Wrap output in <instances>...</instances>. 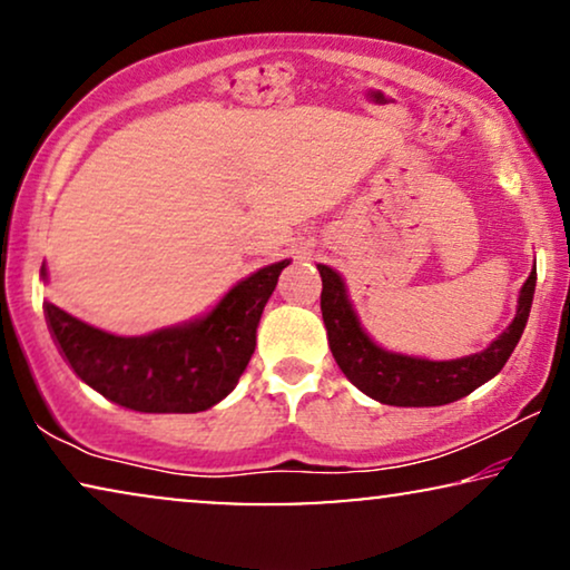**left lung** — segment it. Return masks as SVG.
<instances>
[{"label":"left lung","instance_id":"1","mask_svg":"<svg viewBox=\"0 0 570 570\" xmlns=\"http://www.w3.org/2000/svg\"><path fill=\"white\" fill-rule=\"evenodd\" d=\"M318 275H322V316L334 361L363 394L392 407H441L472 394L495 373H501L527 326L537 283L534 267L519 291L513 322L482 353L456 361H428V357L389 353L376 345L357 322L347 287L337 272L318 264Z\"/></svg>","mask_w":570,"mask_h":570}]
</instances>
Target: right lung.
<instances>
[{"label":"right lung","instance_id":"1","mask_svg":"<svg viewBox=\"0 0 570 570\" xmlns=\"http://www.w3.org/2000/svg\"><path fill=\"white\" fill-rule=\"evenodd\" d=\"M291 259L262 267L209 314L142 337H116L46 303V322L85 384L135 412H202L236 389L256 347V326ZM46 279V269H41Z\"/></svg>","mask_w":570,"mask_h":570}]
</instances>
